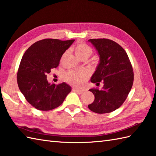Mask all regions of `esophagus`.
<instances>
[{
    "label": "esophagus",
    "instance_id": "esophagus-1",
    "mask_svg": "<svg viewBox=\"0 0 156 156\" xmlns=\"http://www.w3.org/2000/svg\"><path fill=\"white\" fill-rule=\"evenodd\" d=\"M74 91L78 94H82L85 91V90H77V89H74Z\"/></svg>",
    "mask_w": 156,
    "mask_h": 156
}]
</instances>
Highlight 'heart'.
Wrapping results in <instances>:
<instances>
[{"mask_svg": "<svg viewBox=\"0 0 156 156\" xmlns=\"http://www.w3.org/2000/svg\"><path fill=\"white\" fill-rule=\"evenodd\" d=\"M74 52L80 59H87L90 57L93 50L87 44L79 42L74 47ZM87 79V73L84 71H69L65 75V79L66 82L73 86H80Z\"/></svg>", "mask_w": 156, "mask_h": 156, "instance_id": "obj_1", "label": "heart"}]
</instances>
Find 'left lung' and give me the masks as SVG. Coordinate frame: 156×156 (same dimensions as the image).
Segmentation results:
<instances>
[{"label": "left lung", "mask_w": 156, "mask_h": 156, "mask_svg": "<svg viewBox=\"0 0 156 156\" xmlns=\"http://www.w3.org/2000/svg\"><path fill=\"white\" fill-rule=\"evenodd\" d=\"M100 55V63L91 77V82L104 83L101 90L93 88V103L89 109L98 114L109 113L118 109L126 99L133 86L134 73L125 50L114 41L100 38L88 40Z\"/></svg>", "instance_id": "1"}]
</instances>
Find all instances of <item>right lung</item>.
I'll list each match as a JSON object with an SVG mask.
<instances>
[{
	"mask_svg": "<svg viewBox=\"0 0 156 156\" xmlns=\"http://www.w3.org/2000/svg\"><path fill=\"white\" fill-rule=\"evenodd\" d=\"M75 40L44 39L29 47L22 57L17 72V84L26 100L35 108L48 111L58 107L71 92L65 83L50 84L47 74L59 65L63 54Z\"/></svg>",
	"mask_w": 156,
	"mask_h": 156,
	"instance_id": "1",
	"label": "right lung"
}]
</instances>
